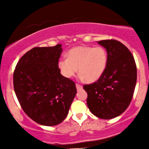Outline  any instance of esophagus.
<instances>
[{"instance_id": "1", "label": "esophagus", "mask_w": 149, "mask_h": 149, "mask_svg": "<svg viewBox=\"0 0 149 149\" xmlns=\"http://www.w3.org/2000/svg\"><path fill=\"white\" fill-rule=\"evenodd\" d=\"M76 86L77 90H78V91H80V90H81L82 88V86L80 85V84H76Z\"/></svg>"}]
</instances>
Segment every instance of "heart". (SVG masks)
Masks as SVG:
<instances>
[{
    "mask_svg": "<svg viewBox=\"0 0 149 149\" xmlns=\"http://www.w3.org/2000/svg\"><path fill=\"white\" fill-rule=\"evenodd\" d=\"M108 63V56L102 47L79 46L69 51L67 58L58 61V68L66 78H71L78 69L80 78L88 82L97 81L104 73Z\"/></svg>",
    "mask_w": 149,
    "mask_h": 149,
    "instance_id": "b5f03b06",
    "label": "heart"
}]
</instances>
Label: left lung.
I'll return each mask as SVG.
<instances>
[{
    "label": "left lung",
    "instance_id": "8db88e82",
    "mask_svg": "<svg viewBox=\"0 0 149 149\" xmlns=\"http://www.w3.org/2000/svg\"><path fill=\"white\" fill-rule=\"evenodd\" d=\"M98 44L107 49V68L98 80L83 88L91 112L109 120L120 116L129 106L136 84L137 67L131 52L122 42L111 39L98 41Z\"/></svg>",
    "mask_w": 149,
    "mask_h": 149
}]
</instances>
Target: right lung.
<instances>
[{
  "label": "right lung",
  "instance_id": "right-lung-1",
  "mask_svg": "<svg viewBox=\"0 0 149 149\" xmlns=\"http://www.w3.org/2000/svg\"><path fill=\"white\" fill-rule=\"evenodd\" d=\"M62 45L34 47L22 56L13 76L15 93L28 116L45 126L61 123L76 95V83L61 74Z\"/></svg>",
  "mask_w": 149,
  "mask_h": 149
}]
</instances>
